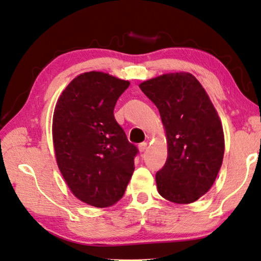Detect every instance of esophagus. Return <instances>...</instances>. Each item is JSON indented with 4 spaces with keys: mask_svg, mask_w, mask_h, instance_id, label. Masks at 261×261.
Returning <instances> with one entry per match:
<instances>
[{
    "mask_svg": "<svg viewBox=\"0 0 261 261\" xmlns=\"http://www.w3.org/2000/svg\"><path fill=\"white\" fill-rule=\"evenodd\" d=\"M138 149H139L140 153H144V151L147 149V143H141V144H139Z\"/></svg>",
    "mask_w": 261,
    "mask_h": 261,
    "instance_id": "1",
    "label": "esophagus"
}]
</instances>
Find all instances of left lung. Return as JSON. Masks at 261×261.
I'll return each mask as SVG.
<instances>
[{
    "label": "left lung",
    "mask_w": 261,
    "mask_h": 261,
    "mask_svg": "<svg viewBox=\"0 0 261 261\" xmlns=\"http://www.w3.org/2000/svg\"><path fill=\"white\" fill-rule=\"evenodd\" d=\"M139 88L159 108L167 137V162L155 176L160 195L177 204L197 201L212 187L224 159L215 106L191 73L160 75Z\"/></svg>",
    "instance_id": "obj_1"
}]
</instances>
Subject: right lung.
Returning a JSON list of instances; mask_svg holds the SVG:
<instances>
[{"instance_id":"right-lung-1","label":"right lung","mask_w":261,"mask_h":261,"mask_svg":"<svg viewBox=\"0 0 261 261\" xmlns=\"http://www.w3.org/2000/svg\"><path fill=\"white\" fill-rule=\"evenodd\" d=\"M130 82L103 72L77 75L61 92L52 118L56 161L73 195L94 207L120 201L138 149L114 117Z\"/></svg>"}]
</instances>
